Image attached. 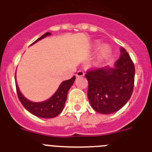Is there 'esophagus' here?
Wrapping results in <instances>:
<instances>
[{
  "mask_svg": "<svg viewBox=\"0 0 152 152\" xmlns=\"http://www.w3.org/2000/svg\"><path fill=\"white\" fill-rule=\"evenodd\" d=\"M84 72H82V71H78V72H77V74H76V77H83V76H84Z\"/></svg>",
  "mask_w": 152,
  "mask_h": 152,
  "instance_id": "obj_1",
  "label": "esophagus"
}]
</instances>
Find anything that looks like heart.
<instances>
[{"label": "heart", "instance_id": "heart-1", "mask_svg": "<svg viewBox=\"0 0 152 152\" xmlns=\"http://www.w3.org/2000/svg\"><path fill=\"white\" fill-rule=\"evenodd\" d=\"M99 44L96 45V49L98 48ZM111 53H112V49L111 47L107 44H103L100 47V49H98L97 53H96V60H95V63L96 64H100L103 61H106L108 59L109 57L110 56Z\"/></svg>", "mask_w": 152, "mask_h": 152}]
</instances>
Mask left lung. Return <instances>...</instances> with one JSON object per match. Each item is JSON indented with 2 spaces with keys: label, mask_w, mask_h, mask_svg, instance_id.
I'll use <instances>...</instances> for the list:
<instances>
[{
  "label": "left lung",
  "mask_w": 152,
  "mask_h": 152,
  "mask_svg": "<svg viewBox=\"0 0 152 152\" xmlns=\"http://www.w3.org/2000/svg\"><path fill=\"white\" fill-rule=\"evenodd\" d=\"M88 97L95 111L110 114L119 110L130 99L134 88L135 66L128 52L120 48L114 66L88 72Z\"/></svg>",
  "instance_id": "obj_1"
}]
</instances>
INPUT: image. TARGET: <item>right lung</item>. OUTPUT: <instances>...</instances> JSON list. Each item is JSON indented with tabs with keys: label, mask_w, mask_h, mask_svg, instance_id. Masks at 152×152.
Here are the masks:
<instances>
[{
	"label": "right lung",
	"mask_w": 152,
	"mask_h": 152,
	"mask_svg": "<svg viewBox=\"0 0 152 152\" xmlns=\"http://www.w3.org/2000/svg\"><path fill=\"white\" fill-rule=\"evenodd\" d=\"M50 35L51 33H45L40 38L36 39L33 44L36 43V42L39 41V40L42 39L43 38L48 36H50ZM75 76H74L69 80H64L63 82L61 83V84L54 94L52 95L50 98H49L48 100L42 102L30 101L29 100H28L27 98L25 97L24 95L20 92L17 84H16V88H17V92L19 99L26 110L29 111L30 113H32L34 116H38V117L50 119V118L56 117L62 112L64 107V103L67 100L68 92L72 84L75 82ZM15 80L17 82L16 76Z\"/></svg>",
	"instance_id": "right-lung-1"
}]
</instances>
